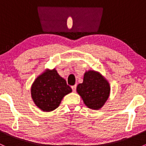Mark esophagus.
Here are the masks:
<instances>
[{
    "label": "esophagus",
    "instance_id": "34e87169",
    "mask_svg": "<svg viewBox=\"0 0 146 146\" xmlns=\"http://www.w3.org/2000/svg\"><path fill=\"white\" fill-rule=\"evenodd\" d=\"M76 88H77V85H73V86L71 87L72 90H73V92H76Z\"/></svg>",
    "mask_w": 146,
    "mask_h": 146
}]
</instances>
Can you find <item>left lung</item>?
I'll return each mask as SVG.
<instances>
[{
    "mask_svg": "<svg viewBox=\"0 0 146 146\" xmlns=\"http://www.w3.org/2000/svg\"><path fill=\"white\" fill-rule=\"evenodd\" d=\"M77 92L87 107L98 110L108 99L110 87L100 73L90 70L84 75L83 82L77 86Z\"/></svg>",
    "mask_w": 146,
    "mask_h": 146,
    "instance_id": "8db88e82",
    "label": "left lung"
}]
</instances>
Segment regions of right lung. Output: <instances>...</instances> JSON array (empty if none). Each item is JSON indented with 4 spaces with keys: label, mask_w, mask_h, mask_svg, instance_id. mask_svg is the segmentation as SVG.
Masks as SVG:
<instances>
[{
    "label": "right lung",
    "mask_w": 146,
    "mask_h": 146,
    "mask_svg": "<svg viewBox=\"0 0 146 146\" xmlns=\"http://www.w3.org/2000/svg\"><path fill=\"white\" fill-rule=\"evenodd\" d=\"M72 91L55 69L47 70L35 80L31 88L35 104L44 111H51L59 106L63 98Z\"/></svg>",
    "instance_id": "1"
}]
</instances>
